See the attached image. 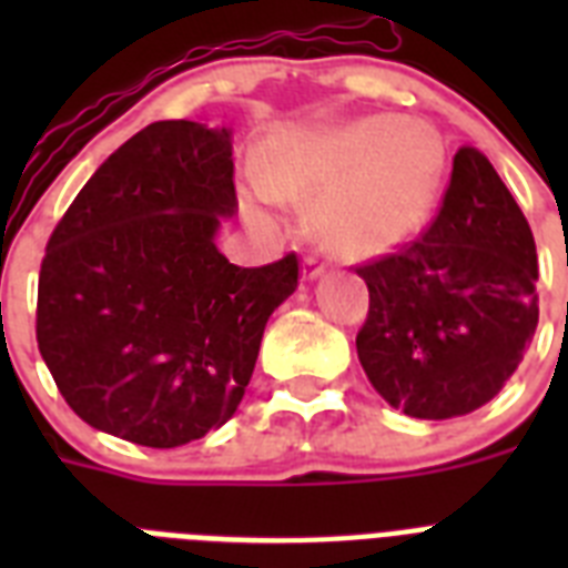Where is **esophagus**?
Here are the masks:
<instances>
[{
	"label": "esophagus",
	"instance_id": "obj_1",
	"mask_svg": "<svg viewBox=\"0 0 568 568\" xmlns=\"http://www.w3.org/2000/svg\"><path fill=\"white\" fill-rule=\"evenodd\" d=\"M324 271H327V265L318 256L303 258V280H318V276H324Z\"/></svg>",
	"mask_w": 568,
	"mask_h": 568
}]
</instances>
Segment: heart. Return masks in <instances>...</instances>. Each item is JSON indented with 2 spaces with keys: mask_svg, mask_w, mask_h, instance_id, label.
I'll use <instances>...</instances> for the list:
<instances>
[{
  "mask_svg": "<svg viewBox=\"0 0 568 568\" xmlns=\"http://www.w3.org/2000/svg\"><path fill=\"white\" fill-rule=\"evenodd\" d=\"M442 173L439 132L388 114L280 132L258 153L262 191L276 200H321L315 232L342 258L383 256L413 239L439 200ZM250 212L258 214L253 200Z\"/></svg>",
  "mask_w": 568,
  "mask_h": 568,
  "instance_id": "obj_1",
  "label": "heart"
}]
</instances>
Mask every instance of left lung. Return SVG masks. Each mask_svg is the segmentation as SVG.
Segmentation results:
<instances>
[{"label":"left lung","mask_w":568,"mask_h":568,"mask_svg":"<svg viewBox=\"0 0 568 568\" xmlns=\"http://www.w3.org/2000/svg\"><path fill=\"white\" fill-rule=\"evenodd\" d=\"M356 274L368 285L359 363L379 397L413 418L489 404L537 333L534 232L475 146L454 155L430 226Z\"/></svg>","instance_id":"obj_1"}]
</instances>
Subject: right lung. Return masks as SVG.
<instances>
[{
	"mask_svg": "<svg viewBox=\"0 0 568 568\" xmlns=\"http://www.w3.org/2000/svg\"><path fill=\"white\" fill-rule=\"evenodd\" d=\"M232 129L159 120L97 168L49 235L38 347L82 422L180 448L239 409L297 256L239 267L214 235L239 212Z\"/></svg>",
	"mask_w": 568,
	"mask_h": 568,
	"instance_id": "right-lung-1",
	"label": "right lung"
}]
</instances>
